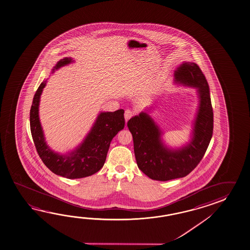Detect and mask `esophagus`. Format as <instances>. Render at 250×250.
I'll list each match as a JSON object with an SVG mask.
<instances>
[{"instance_id": "obj_1", "label": "esophagus", "mask_w": 250, "mask_h": 250, "mask_svg": "<svg viewBox=\"0 0 250 250\" xmlns=\"http://www.w3.org/2000/svg\"><path fill=\"white\" fill-rule=\"evenodd\" d=\"M132 116H133V112H132V110L126 109V110L125 111V122H127L128 120L132 118Z\"/></svg>"}]
</instances>
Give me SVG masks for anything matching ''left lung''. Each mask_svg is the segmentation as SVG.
<instances>
[{
  "label": "left lung",
  "mask_w": 250,
  "mask_h": 250,
  "mask_svg": "<svg viewBox=\"0 0 250 250\" xmlns=\"http://www.w3.org/2000/svg\"><path fill=\"white\" fill-rule=\"evenodd\" d=\"M174 82L197 90L199 104L191 139L178 148L165 145L164 132L146 108L127 123L132 133L137 165L154 180L167 181L186 177L203 159L213 133V109L209 87L200 67L184 62L174 71Z\"/></svg>",
  "instance_id": "8db88e82"
}]
</instances>
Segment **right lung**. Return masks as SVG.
I'll list each match as a JSON object with an SVG mask.
<instances>
[{
	"instance_id": "add662e5",
	"label": "right lung",
	"mask_w": 250,
	"mask_h": 250,
	"mask_svg": "<svg viewBox=\"0 0 250 250\" xmlns=\"http://www.w3.org/2000/svg\"><path fill=\"white\" fill-rule=\"evenodd\" d=\"M71 62V57L62 58L53 68L52 73ZM46 84L47 80L39 86L30 110V127L39 156L52 172L67 179H81L96 173L104 166L112 139L125 127L124 109L100 112L80 145L66 154H60L47 145L39 118L40 99Z\"/></svg>"
}]
</instances>
